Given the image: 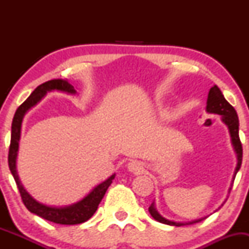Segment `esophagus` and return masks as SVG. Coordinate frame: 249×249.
Listing matches in <instances>:
<instances>
[{
  "mask_svg": "<svg viewBox=\"0 0 249 249\" xmlns=\"http://www.w3.org/2000/svg\"><path fill=\"white\" fill-rule=\"evenodd\" d=\"M127 168H128V171H131V172H133L136 174H141L144 172V165H142V162L138 161V160H132V161L128 162Z\"/></svg>",
  "mask_w": 249,
  "mask_h": 249,
  "instance_id": "34e87169",
  "label": "esophagus"
}]
</instances>
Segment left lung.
<instances>
[{
  "instance_id": "1",
  "label": "left lung",
  "mask_w": 249,
  "mask_h": 249,
  "mask_svg": "<svg viewBox=\"0 0 249 249\" xmlns=\"http://www.w3.org/2000/svg\"><path fill=\"white\" fill-rule=\"evenodd\" d=\"M206 111L208 113H216V115L221 116V121L227 125L228 130H230L234 151H235L236 157H238V164H236L235 171H234V177H233V181H234V178H235L236 173H238L240 167H241V162H242V145L239 138V118H238V115H236V111L235 108L230 104V103L226 101L224 95H222V92L220 91V89L216 87V85H214L213 88H211L210 92H208ZM230 190H232V187H231ZM148 212H150L151 215H152V218L154 220H157V221L161 222V224L170 225V226H178V227L179 226H184V225L196 224V222H199L201 221L202 219H205V218H201L198 220H193V221H190V222L171 221V220L162 218L160 214L157 212L156 207H154V204H152L150 207H148Z\"/></svg>"
}]
</instances>
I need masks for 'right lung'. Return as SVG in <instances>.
Returning <instances> with one entry per match:
<instances>
[{
	"label": "right lung",
	"instance_id": "add662e5",
	"mask_svg": "<svg viewBox=\"0 0 249 249\" xmlns=\"http://www.w3.org/2000/svg\"><path fill=\"white\" fill-rule=\"evenodd\" d=\"M57 90L63 91V92L72 93L75 95L76 90L73 89L72 85L68 81L64 79H51L43 84L38 85L33 93L28 97V99L23 104H21L18 108L16 110L15 116H14L13 124H11V139H10V146H9V154H8V164H9L10 172L13 174L14 179H15L17 188H18L19 194H21L22 201H23L24 206L30 211L31 213L36 214V215L41 216V218L49 220L51 222L59 225H77L82 224L89 220L91 216L95 214V212L98 208L99 202L102 201L103 196H104L105 192L107 191L108 186L111 185L112 180L115 179L116 174H112L110 178H107L98 186H96L88 194L84 196L81 201L76 202V204L70 205V206L65 207H53L43 205L41 202L36 201L29 193L25 191L23 185L21 184V180L18 178L16 170V159H17V152H18V142L19 138H21V127L22 122H23V117L31 107H35L41 99L47 95L49 91Z\"/></svg>",
	"mask_w": 249,
	"mask_h": 249
}]
</instances>
